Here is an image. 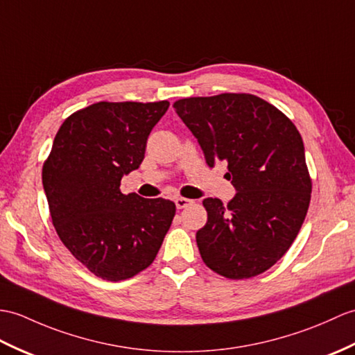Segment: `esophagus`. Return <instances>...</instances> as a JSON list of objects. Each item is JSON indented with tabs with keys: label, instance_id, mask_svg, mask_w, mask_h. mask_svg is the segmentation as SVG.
<instances>
[{
	"label": "esophagus",
	"instance_id": "1",
	"mask_svg": "<svg viewBox=\"0 0 355 355\" xmlns=\"http://www.w3.org/2000/svg\"><path fill=\"white\" fill-rule=\"evenodd\" d=\"M193 201L192 200H187V198H181V196H178V198H175V205H177V209H186L187 205H191Z\"/></svg>",
	"mask_w": 355,
	"mask_h": 355
}]
</instances>
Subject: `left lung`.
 <instances>
[{
  "label": "left lung",
  "mask_w": 355,
  "mask_h": 355,
  "mask_svg": "<svg viewBox=\"0 0 355 355\" xmlns=\"http://www.w3.org/2000/svg\"><path fill=\"white\" fill-rule=\"evenodd\" d=\"M178 116L210 168L228 163L236 195L205 198L207 224L196 232L205 265L242 279L268 270L291 248L306 219L311 180L300 131L277 107L250 94L184 98Z\"/></svg>",
  "instance_id": "1"
}]
</instances>
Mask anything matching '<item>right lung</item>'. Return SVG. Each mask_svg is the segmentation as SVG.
Returning <instances> with one entry per match:
<instances>
[{
    "label": "right lung",
    "instance_id": "right-lung-1",
    "mask_svg": "<svg viewBox=\"0 0 355 355\" xmlns=\"http://www.w3.org/2000/svg\"><path fill=\"white\" fill-rule=\"evenodd\" d=\"M168 107V101L89 105L62 123L44 163L57 234L73 257L107 282L150 266L175 216L169 200L119 189L121 178L142 163L148 136Z\"/></svg>",
    "mask_w": 355,
    "mask_h": 355
}]
</instances>
